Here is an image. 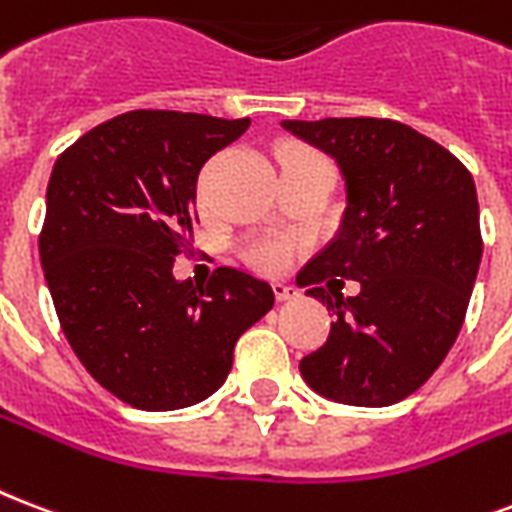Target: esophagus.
Wrapping results in <instances>:
<instances>
[{
	"mask_svg": "<svg viewBox=\"0 0 512 512\" xmlns=\"http://www.w3.org/2000/svg\"><path fill=\"white\" fill-rule=\"evenodd\" d=\"M273 295H276L279 303H290V300L300 298V292L295 287H290V284H273Z\"/></svg>",
	"mask_w": 512,
	"mask_h": 512,
	"instance_id": "34e87169",
	"label": "esophagus"
}]
</instances>
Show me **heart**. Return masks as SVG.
Listing matches in <instances>:
<instances>
[{
  "label": "heart",
  "mask_w": 512,
  "mask_h": 512,
  "mask_svg": "<svg viewBox=\"0 0 512 512\" xmlns=\"http://www.w3.org/2000/svg\"><path fill=\"white\" fill-rule=\"evenodd\" d=\"M298 158H311V155H295L290 161H298ZM244 255L255 268L265 273H276L282 271L287 260L292 255V247L282 239H255L252 244H247Z\"/></svg>",
  "instance_id": "1"
}]
</instances>
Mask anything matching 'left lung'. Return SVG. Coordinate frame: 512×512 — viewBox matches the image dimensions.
Masks as SVG:
<instances>
[{"mask_svg":"<svg viewBox=\"0 0 512 512\" xmlns=\"http://www.w3.org/2000/svg\"><path fill=\"white\" fill-rule=\"evenodd\" d=\"M282 128L330 155L346 187L338 236L298 273L306 295L335 314L300 376L333 403H400L462 330L483 252L473 177L397 120H282ZM343 278L361 284L354 299L340 295Z\"/></svg>","mask_w":512,"mask_h":512,"instance_id":"1","label":"left lung"}]
</instances>
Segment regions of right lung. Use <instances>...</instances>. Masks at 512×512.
I'll return each mask as SVG.
<instances>
[{"instance_id": "add662e5", "label": "right lung", "mask_w": 512, "mask_h": 512, "mask_svg": "<svg viewBox=\"0 0 512 512\" xmlns=\"http://www.w3.org/2000/svg\"><path fill=\"white\" fill-rule=\"evenodd\" d=\"M249 120L136 109L58 155L39 260L66 341L107 392L139 411L214 395L273 290L236 268L174 279L195 225V182Z\"/></svg>"}]
</instances>
